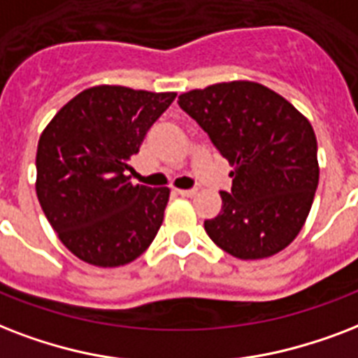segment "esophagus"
<instances>
[{
	"mask_svg": "<svg viewBox=\"0 0 358 358\" xmlns=\"http://www.w3.org/2000/svg\"><path fill=\"white\" fill-rule=\"evenodd\" d=\"M176 192L185 196V198H192V196L198 194V190H196V188H176Z\"/></svg>",
	"mask_w": 358,
	"mask_h": 358,
	"instance_id": "34e87169",
	"label": "esophagus"
}]
</instances>
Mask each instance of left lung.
<instances>
[{
	"label": "left lung",
	"mask_w": 358,
	"mask_h": 358,
	"mask_svg": "<svg viewBox=\"0 0 358 358\" xmlns=\"http://www.w3.org/2000/svg\"><path fill=\"white\" fill-rule=\"evenodd\" d=\"M179 106L234 166L222 210L205 220L213 243L239 259H263L293 243L320 181L312 124L276 91L248 80L179 95Z\"/></svg>",
	"instance_id": "left-lung-1"
}]
</instances>
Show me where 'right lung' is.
I'll use <instances>...</instances> for the list:
<instances>
[{"label":"right lung","instance_id":"right-lung-1","mask_svg":"<svg viewBox=\"0 0 358 358\" xmlns=\"http://www.w3.org/2000/svg\"><path fill=\"white\" fill-rule=\"evenodd\" d=\"M177 93L95 85L71 99L37 145L38 203L82 262L121 267L153 243L170 188L134 185L129 160Z\"/></svg>","mask_w":358,"mask_h":358}]
</instances>
